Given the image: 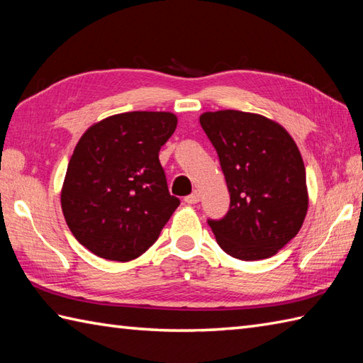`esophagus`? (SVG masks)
I'll return each mask as SVG.
<instances>
[{
    "label": "esophagus",
    "instance_id": "34e87169",
    "mask_svg": "<svg viewBox=\"0 0 363 363\" xmlns=\"http://www.w3.org/2000/svg\"><path fill=\"white\" fill-rule=\"evenodd\" d=\"M199 194L198 191H194V194L191 195H189V196H186V199H184V201H186L187 204H196V203H199Z\"/></svg>",
    "mask_w": 363,
    "mask_h": 363
}]
</instances>
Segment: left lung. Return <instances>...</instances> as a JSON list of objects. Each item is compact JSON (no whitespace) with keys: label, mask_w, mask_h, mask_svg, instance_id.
Returning <instances> with one entry per match:
<instances>
[{"label":"left lung","mask_w":363,"mask_h":363,"mask_svg":"<svg viewBox=\"0 0 363 363\" xmlns=\"http://www.w3.org/2000/svg\"><path fill=\"white\" fill-rule=\"evenodd\" d=\"M230 195L228 213L209 220L220 248L240 260L274 256L303 226L309 195L303 157L291 135L264 115L204 112Z\"/></svg>","instance_id":"8db88e82"}]
</instances>
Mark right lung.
<instances>
[{"instance_id":"right-lung-1","label":"right lung","mask_w":363,"mask_h":363,"mask_svg":"<svg viewBox=\"0 0 363 363\" xmlns=\"http://www.w3.org/2000/svg\"><path fill=\"white\" fill-rule=\"evenodd\" d=\"M176 125L172 112H125L95 123L79 138L60 206L76 240L98 257L142 256L179 206L159 162Z\"/></svg>"}]
</instances>
